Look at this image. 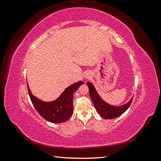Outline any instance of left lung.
I'll use <instances>...</instances> for the list:
<instances>
[{"label": "left lung", "mask_w": 161, "mask_h": 161, "mask_svg": "<svg viewBox=\"0 0 161 161\" xmlns=\"http://www.w3.org/2000/svg\"><path fill=\"white\" fill-rule=\"evenodd\" d=\"M87 86L89 89V94L95 109L99 112L102 118L104 119H114L122 115L130 106L132 98L128 103L120 107H115L106 103L101 99L100 96L97 93L94 86L90 82H87Z\"/></svg>", "instance_id": "obj_1"}]
</instances>
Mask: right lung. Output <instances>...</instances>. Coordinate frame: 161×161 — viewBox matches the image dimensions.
<instances>
[{"instance_id": "1", "label": "right lung", "mask_w": 161, "mask_h": 161, "mask_svg": "<svg viewBox=\"0 0 161 161\" xmlns=\"http://www.w3.org/2000/svg\"><path fill=\"white\" fill-rule=\"evenodd\" d=\"M84 84L79 81L69 86L56 100L52 102H44L33 96L27 85V89L31 101L40 115L52 123H62L67 121L73 114V94Z\"/></svg>"}]
</instances>
